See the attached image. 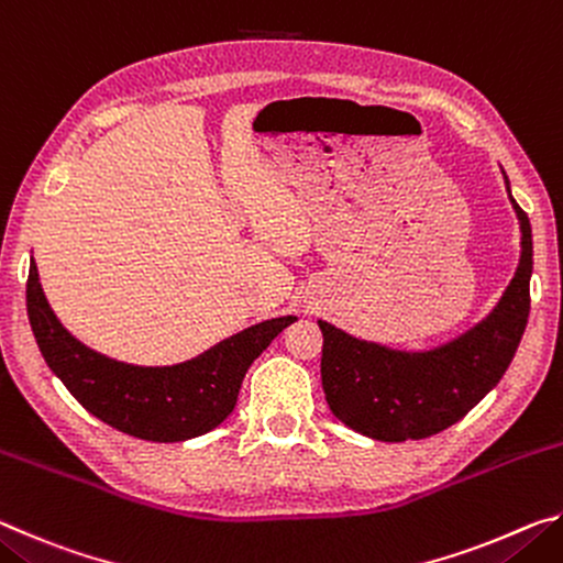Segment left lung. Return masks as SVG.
<instances>
[{
	"mask_svg": "<svg viewBox=\"0 0 563 563\" xmlns=\"http://www.w3.org/2000/svg\"><path fill=\"white\" fill-rule=\"evenodd\" d=\"M504 186L519 221L521 255L487 318L430 350L389 347L318 320L322 389L332 415L350 430L379 442L424 440L460 422L507 373L529 320L533 245L531 223L511 198L507 174Z\"/></svg>",
	"mask_w": 563,
	"mask_h": 563,
	"instance_id": "obj_1",
	"label": "left lung"
}]
</instances>
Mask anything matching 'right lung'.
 <instances>
[{"instance_id":"right-lung-1","label":"right lung","mask_w":563,"mask_h":563,"mask_svg":"<svg viewBox=\"0 0 563 563\" xmlns=\"http://www.w3.org/2000/svg\"><path fill=\"white\" fill-rule=\"evenodd\" d=\"M26 312L42 355L64 387L113 430L148 442H186L233 412L253 360L298 320H263L176 365H133L84 345L56 318L32 258Z\"/></svg>"}]
</instances>
